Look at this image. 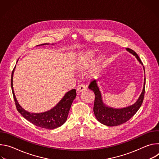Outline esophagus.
<instances>
[{
    "label": "esophagus",
    "instance_id": "obj_1",
    "mask_svg": "<svg viewBox=\"0 0 159 159\" xmlns=\"http://www.w3.org/2000/svg\"><path fill=\"white\" fill-rule=\"evenodd\" d=\"M85 89H86V87H85V85H84V84L79 85L78 88H77V93H79L83 91V90H84Z\"/></svg>",
    "mask_w": 159,
    "mask_h": 159
}]
</instances>
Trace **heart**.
Returning a JSON list of instances; mask_svg holds the SVG:
<instances>
[{
    "label": "heart",
    "mask_w": 159,
    "mask_h": 159,
    "mask_svg": "<svg viewBox=\"0 0 159 159\" xmlns=\"http://www.w3.org/2000/svg\"><path fill=\"white\" fill-rule=\"evenodd\" d=\"M93 53H88L87 54H86L84 57H82L81 58L80 60V62H79L80 66L81 68H82V69L87 67L89 65L90 61H91V60L93 58ZM99 63V60H97L95 61L94 64L95 68H96L98 66Z\"/></svg>",
    "instance_id": "1"
}]
</instances>
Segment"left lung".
I'll use <instances>...</instances> for the list:
<instances>
[{
    "label": "left lung",
    "instance_id": "obj_1",
    "mask_svg": "<svg viewBox=\"0 0 159 159\" xmlns=\"http://www.w3.org/2000/svg\"><path fill=\"white\" fill-rule=\"evenodd\" d=\"M126 50L136 57L137 60L143 65L140 57L134 51L127 48ZM145 71V68L143 66ZM142 93L137 101L134 104L122 109H113L106 107L102 101L101 92L96 83V80L94 79L90 82L89 89L94 92L95 100L94 104V112L97 120L102 124L108 126H116L128 121L131 118L135 113L141 107L145 96V77Z\"/></svg>",
    "mask_w": 159,
    "mask_h": 159
}]
</instances>
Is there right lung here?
I'll return each mask as SVG.
<instances>
[{"mask_svg": "<svg viewBox=\"0 0 159 159\" xmlns=\"http://www.w3.org/2000/svg\"><path fill=\"white\" fill-rule=\"evenodd\" d=\"M15 67L14 68L11 75V88L16 107L18 112L28 121L36 126L43 128L53 129L63 125L67 119L72 102L76 97V90L74 89L66 93L58 104L51 110L43 113H39V114L38 113H30L19 106L14 93L12 77Z\"/></svg>", "mask_w": 159, "mask_h": 159, "instance_id": "right-lung-1", "label": "right lung"}]
</instances>
